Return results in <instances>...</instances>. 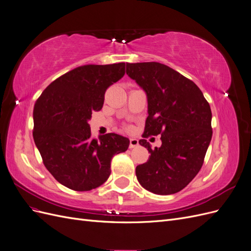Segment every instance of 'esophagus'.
Segmentation results:
<instances>
[{"mask_svg":"<svg viewBox=\"0 0 251 251\" xmlns=\"http://www.w3.org/2000/svg\"><path fill=\"white\" fill-rule=\"evenodd\" d=\"M138 144H139L138 139H136V138H131L130 139V149H134L136 147H138Z\"/></svg>","mask_w":251,"mask_h":251,"instance_id":"esophagus-1","label":"esophagus"}]
</instances>
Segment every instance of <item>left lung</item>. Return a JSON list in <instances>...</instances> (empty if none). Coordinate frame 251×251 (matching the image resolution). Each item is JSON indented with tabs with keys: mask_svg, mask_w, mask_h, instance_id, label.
<instances>
[{
	"mask_svg": "<svg viewBox=\"0 0 251 251\" xmlns=\"http://www.w3.org/2000/svg\"><path fill=\"white\" fill-rule=\"evenodd\" d=\"M126 74L143 89L149 116L142 135H161L160 148H151L149 160L136 168L139 183L156 195L183 189L202 168L211 140V110L194 81L160 63L126 64Z\"/></svg>",
	"mask_w": 251,
	"mask_h": 251,
	"instance_id": "8db88e82",
	"label": "left lung"
}]
</instances>
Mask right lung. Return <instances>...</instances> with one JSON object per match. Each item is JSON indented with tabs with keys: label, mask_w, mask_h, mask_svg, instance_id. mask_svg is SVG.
Returning <instances> with one entry per match:
<instances>
[{
	"label": "right lung",
	"mask_w": 251,
	"mask_h": 251,
	"mask_svg": "<svg viewBox=\"0 0 251 251\" xmlns=\"http://www.w3.org/2000/svg\"><path fill=\"white\" fill-rule=\"evenodd\" d=\"M126 64L77 67L52 81L33 109V139L46 169L60 184L86 192L103 184L114 155L130 140L109 133L91 137L88 121L101 110L107 89L124 76Z\"/></svg>",
	"instance_id": "1"
}]
</instances>
